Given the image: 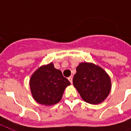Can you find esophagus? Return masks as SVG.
<instances>
[{"instance_id": "esophagus-1", "label": "esophagus", "mask_w": 131, "mask_h": 131, "mask_svg": "<svg viewBox=\"0 0 131 131\" xmlns=\"http://www.w3.org/2000/svg\"><path fill=\"white\" fill-rule=\"evenodd\" d=\"M68 80H69V81H70V83H71V84L72 83V77H69V78H68Z\"/></svg>"}]
</instances>
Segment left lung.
<instances>
[{"label": "left lung", "instance_id": "obj_1", "mask_svg": "<svg viewBox=\"0 0 131 131\" xmlns=\"http://www.w3.org/2000/svg\"><path fill=\"white\" fill-rule=\"evenodd\" d=\"M73 85L84 101L93 104L102 102L108 96L111 88L109 75L92 63H81L77 66Z\"/></svg>", "mask_w": 131, "mask_h": 131}]
</instances>
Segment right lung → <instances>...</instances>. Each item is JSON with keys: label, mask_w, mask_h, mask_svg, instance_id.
Here are the masks:
<instances>
[{"label": "right lung", "mask_w": 131, "mask_h": 131, "mask_svg": "<svg viewBox=\"0 0 131 131\" xmlns=\"http://www.w3.org/2000/svg\"><path fill=\"white\" fill-rule=\"evenodd\" d=\"M70 83L52 63L40 67L30 80V88L33 98L38 103L52 105L62 98L65 89Z\"/></svg>", "instance_id": "obj_1"}]
</instances>
